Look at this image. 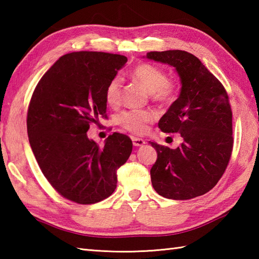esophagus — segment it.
Returning a JSON list of instances; mask_svg holds the SVG:
<instances>
[{
  "mask_svg": "<svg viewBox=\"0 0 259 259\" xmlns=\"http://www.w3.org/2000/svg\"><path fill=\"white\" fill-rule=\"evenodd\" d=\"M133 144L135 147H140V146H144L146 144V141L141 138H137V137H134Z\"/></svg>",
  "mask_w": 259,
  "mask_h": 259,
  "instance_id": "34e87169",
  "label": "esophagus"
}]
</instances>
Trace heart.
<instances>
[{
	"label": "heart",
	"mask_w": 259,
	"mask_h": 259,
	"mask_svg": "<svg viewBox=\"0 0 259 259\" xmlns=\"http://www.w3.org/2000/svg\"><path fill=\"white\" fill-rule=\"evenodd\" d=\"M131 76L137 82L144 85L151 93V97L159 103H168L172 100L176 87L168 79L166 71L151 63H140L133 70ZM121 89L122 80L120 76H114L109 81L104 91L106 102L110 107H118L121 103ZM157 117L153 110H125L118 115V123L122 129L131 134L141 135L147 131L148 124L155 121Z\"/></svg>",
	"instance_id": "heart-1"
}]
</instances>
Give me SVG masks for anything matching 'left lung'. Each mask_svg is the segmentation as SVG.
Listing matches in <instances>:
<instances>
[{
    "mask_svg": "<svg viewBox=\"0 0 259 259\" xmlns=\"http://www.w3.org/2000/svg\"><path fill=\"white\" fill-rule=\"evenodd\" d=\"M147 58L176 68L181 91L158 126L180 134L176 149L150 142L157 160L150 170L152 187L162 197L187 200L217 185L233 151V112L222 82L194 54L181 50L148 52Z\"/></svg>",
    "mask_w": 259,
    "mask_h": 259,
    "instance_id": "left-lung-1",
    "label": "left lung"
}]
</instances>
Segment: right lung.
Listing matches in <instances>:
<instances>
[{
	"instance_id": "add662e5",
	"label": "right lung",
	"mask_w": 259,
	"mask_h": 259,
	"mask_svg": "<svg viewBox=\"0 0 259 259\" xmlns=\"http://www.w3.org/2000/svg\"><path fill=\"white\" fill-rule=\"evenodd\" d=\"M128 61L124 56L80 51L62 56L38 81L27 109V136L42 174L59 195L81 205L106 199L133 141L113 133L103 147L87 136L107 118L104 91Z\"/></svg>"
}]
</instances>
